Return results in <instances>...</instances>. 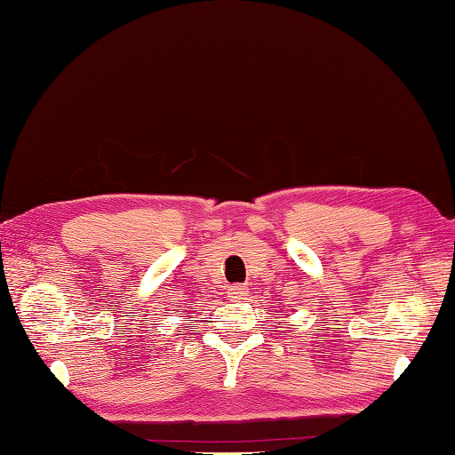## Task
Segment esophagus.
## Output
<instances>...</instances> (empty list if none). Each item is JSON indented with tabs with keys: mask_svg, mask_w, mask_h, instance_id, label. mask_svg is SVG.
<instances>
[{
	"mask_svg": "<svg viewBox=\"0 0 455 455\" xmlns=\"http://www.w3.org/2000/svg\"><path fill=\"white\" fill-rule=\"evenodd\" d=\"M245 296H248V288L242 283H234L228 288V298L232 301H242V299H245Z\"/></svg>",
	"mask_w": 455,
	"mask_h": 455,
	"instance_id": "obj_1",
	"label": "esophagus"
}]
</instances>
